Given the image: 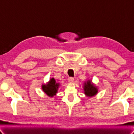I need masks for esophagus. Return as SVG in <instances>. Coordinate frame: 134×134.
Listing matches in <instances>:
<instances>
[{
  "label": "esophagus",
  "mask_w": 134,
  "mask_h": 134,
  "mask_svg": "<svg viewBox=\"0 0 134 134\" xmlns=\"http://www.w3.org/2000/svg\"><path fill=\"white\" fill-rule=\"evenodd\" d=\"M67 80H68V81H69V82L71 83L73 82V81H74V78H73L72 77H69L68 78Z\"/></svg>",
  "instance_id": "34e87169"
}]
</instances>
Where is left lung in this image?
<instances>
[{
	"label": "left lung",
	"instance_id": "obj_1",
	"mask_svg": "<svg viewBox=\"0 0 134 134\" xmlns=\"http://www.w3.org/2000/svg\"><path fill=\"white\" fill-rule=\"evenodd\" d=\"M83 90L85 95L89 97H92L96 95L98 92V88L92 83V81L90 80H88L84 82Z\"/></svg>",
	"mask_w": 134,
	"mask_h": 134
}]
</instances>
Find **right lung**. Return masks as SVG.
Returning <instances> with one entry per match:
<instances>
[{"instance_id": "obj_1", "label": "right lung", "mask_w": 134, "mask_h": 134, "mask_svg": "<svg viewBox=\"0 0 134 134\" xmlns=\"http://www.w3.org/2000/svg\"><path fill=\"white\" fill-rule=\"evenodd\" d=\"M59 85L60 83L56 82L54 78H52L50 79L48 83L42 85V89L47 95L50 97H53L54 95H56Z\"/></svg>"}]
</instances>
